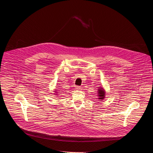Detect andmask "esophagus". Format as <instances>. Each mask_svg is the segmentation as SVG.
<instances>
[{"instance_id":"esophagus-1","label":"esophagus","mask_w":153,"mask_h":153,"mask_svg":"<svg viewBox=\"0 0 153 153\" xmlns=\"http://www.w3.org/2000/svg\"><path fill=\"white\" fill-rule=\"evenodd\" d=\"M75 88H76V89H78V90H79V89H80V86H75Z\"/></svg>"}]
</instances>
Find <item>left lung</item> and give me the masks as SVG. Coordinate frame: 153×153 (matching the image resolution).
Returning a JSON list of instances; mask_svg holds the SVG:
<instances>
[{
    "label": "left lung",
    "instance_id": "left-lung-1",
    "mask_svg": "<svg viewBox=\"0 0 153 153\" xmlns=\"http://www.w3.org/2000/svg\"><path fill=\"white\" fill-rule=\"evenodd\" d=\"M98 96L99 97V98H98V99H100V100H103L104 98H105V92L104 91V90H103V89L101 88H100V89H98Z\"/></svg>",
    "mask_w": 153,
    "mask_h": 153
}]
</instances>
